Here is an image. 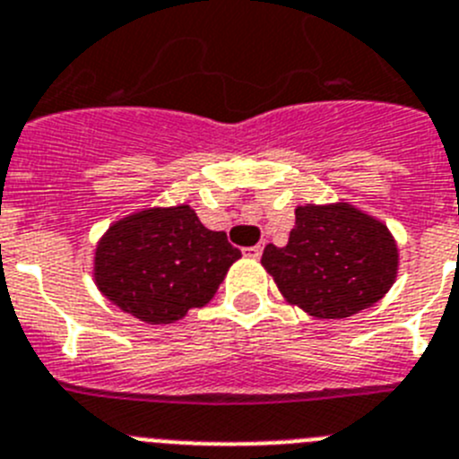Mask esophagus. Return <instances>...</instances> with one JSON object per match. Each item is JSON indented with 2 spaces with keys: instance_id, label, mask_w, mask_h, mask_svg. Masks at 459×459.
<instances>
[{
  "instance_id": "1",
  "label": "esophagus",
  "mask_w": 459,
  "mask_h": 459,
  "mask_svg": "<svg viewBox=\"0 0 459 459\" xmlns=\"http://www.w3.org/2000/svg\"><path fill=\"white\" fill-rule=\"evenodd\" d=\"M245 255H247V258L258 260L260 255H263V247H260V245H255V247H247V249H245Z\"/></svg>"
}]
</instances>
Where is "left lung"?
Wrapping results in <instances>:
<instances>
[{
	"mask_svg": "<svg viewBox=\"0 0 459 459\" xmlns=\"http://www.w3.org/2000/svg\"><path fill=\"white\" fill-rule=\"evenodd\" d=\"M286 301L320 320H341L373 307L394 286L398 245L379 220L350 204L295 210L286 247L260 258Z\"/></svg>",
	"mask_w": 459,
	"mask_h": 459,
	"instance_id": "left-lung-1",
	"label": "left lung"
}]
</instances>
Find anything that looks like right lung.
<instances>
[{
  "instance_id": "add662e5",
  "label": "right lung",
  "mask_w": 459,
  "mask_h": 459,
  "mask_svg": "<svg viewBox=\"0 0 459 459\" xmlns=\"http://www.w3.org/2000/svg\"><path fill=\"white\" fill-rule=\"evenodd\" d=\"M224 230H210L189 205L146 208L114 221L93 258L96 286L148 325H171L205 307L239 258Z\"/></svg>"
}]
</instances>
